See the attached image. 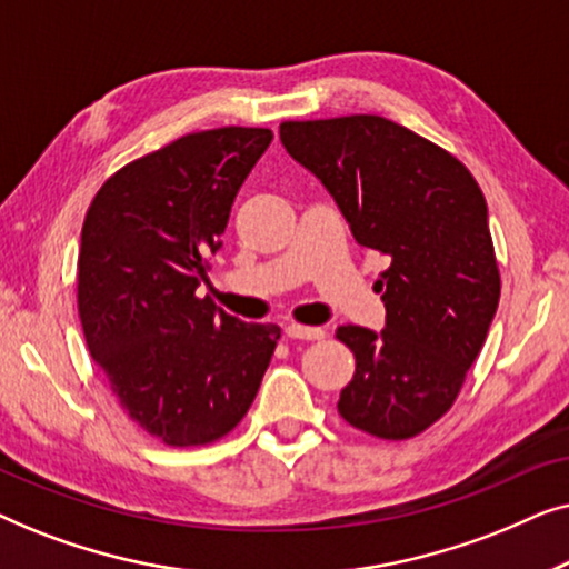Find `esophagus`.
<instances>
[{
  "label": "esophagus",
  "instance_id": "obj_1",
  "mask_svg": "<svg viewBox=\"0 0 569 569\" xmlns=\"http://www.w3.org/2000/svg\"><path fill=\"white\" fill-rule=\"evenodd\" d=\"M284 331H287V337H290V339H300V341H318V339L326 337V331L318 329V326L290 323Z\"/></svg>",
  "mask_w": 569,
  "mask_h": 569
}]
</instances>
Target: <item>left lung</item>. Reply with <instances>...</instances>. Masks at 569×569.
<instances>
[{"label":"left lung","instance_id":"8db88e82","mask_svg":"<svg viewBox=\"0 0 569 569\" xmlns=\"http://www.w3.org/2000/svg\"><path fill=\"white\" fill-rule=\"evenodd\" d=\"M279 137L357 243L388 259L386 329H337L355 355L339 415L380 440L415 438L456 403L500 302L485 193L456 154L383 116L282 121Z\"/></svg>","mask_w":569,"mask_h":569}]
</instances>
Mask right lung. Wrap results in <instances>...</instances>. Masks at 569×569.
<instances>
[{"label": "right lung", "mask_w": 569, "mask_h": 569, "mask_svg": "<svg viewBox=\"0 0 569 569\" xmlns=\"http://www.w3.org/2000/svg\"><path fill=\"white\" fill-rule=\"evenodd\" d=\"M271 139L256 127L193 131L116 170L84 214V341L131 422L166 446L199 448L236 430L282 337L197 295Z\"/></svg>", "instance_id": "1"}]
</instances>
